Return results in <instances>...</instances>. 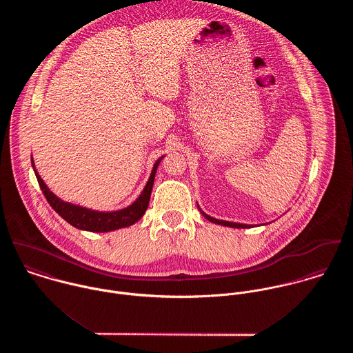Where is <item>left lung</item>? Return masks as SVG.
<instances>
[{
  "label": "left lung",
  "instance_id": "obj_1",
  "mask_svg": "<svg viewBox=\"0 0 353 353\" xmlns=\"http://www.w3.org/2000/svg\"><path fill=\"white\" fill-rule=\"evenodd\" d=\"M201 210V209H200ZM202 214L205 216V219H208L209 221L214 223V224H220V225H225V227H232V228H248V227H252V225H248V224H239V223H232V221H224V220H217L214 217H210L208 214H205L201 210Z\"/></svg>",
  "mask_w": 353,
  "mask_h": 353
}]
</instances>
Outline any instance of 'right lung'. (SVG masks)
<instances>
[{"instance_id":"right-lung-1","label":"right lung","mask_w":353,"mask_h":353,"mask_svg":"<svg viewBox=\"0 0 353 353\" xmlns=\"http://www.w3.org/2000/svg\"><path fill=\"white\" fill-rule=\"evenodd\" d=\"M161 159L163 157H160L154 163L150 181H148L145 189L143 190V193L140 194V197L133 202L130 206H128L125 209H121V210H117V212H97V210H91V209H87V208H83V206H79V205L63 202L51 193L35 168H34V171H35L38 183H39L41 190L45 194L46 200L50 203L51 208L63 220H66L70 225H73L79 230L91 231V232H108V231H114V230H118V228L129 227V225L137 223L143 217V214L145 213V210L150 205L156 168H157ZM32 167H35L34 161H32Z\"/></svg>"}]
</instances>
